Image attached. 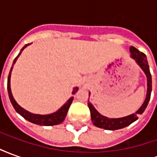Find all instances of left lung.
I'll use <instances>...</instances> for the list:
<instances>
[{
	"instance_id": "1",
	"label": "left lung",
	"mask_w": 157,
	"mask_h": 157,
	"mask_svg": "<svg viewBox=\"0 0 157 157\" xmlns=\"http://www.w3.org/2000/svg\"><path fill=\"white\" fill-rule=\"evenodd\" d=\"M129 51L131 53V58H133L135 60V62L140 65V67L145 72V75L147 77V93H146V98H145L144 103L142 104L141 107L135 113H132L130 115L123 117V118H109L105 116L100 114L96 109L92 106V104L90 102H88V107L91 112V118L93 123V124L98 127V128H104V129H109V130H115V129H119L124 127H127L128 125L131 124L133 122L136 121L138 119V116L140 114H142L144 111L146 109L148 105V102L151 98V75L150 72V67H149L148 61L146 59V55L142 53L137 48L131 46L129 48ZM90 96V92H89Z\"/></svg>"
}]
</instances>
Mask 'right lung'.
<instances>
[{
  "instance_id": "1",
  "label": "right lung",
  "mask_w": 157,
  "mask_h": 157,
  "mask_svg": "<svg viewBox=\"0 0 157 157\" xmlns=\"http://www.w3.org/2000/svg\"><path fill=\"white\" fill-rule=\"evenodd\" d=\"M30 44H28L24 45V47L21 49V51L18 54V55L17 56L13 61V64H12V66L11 70H10V72H9L8 75V79H7V91H8V95L9 98H10V101L12 102L13 108L15 109V110L21 116H22L23 118L27 119L28 121L31 122L33 124H39V125H44V126H52V125H56L60 124L62 122L64 121V119L65 118V116L67 114V112H68L69 108L71 104L72 101H73V97H71V98L69 99L67 102H65L64 105L62 106L60 109H59L58 111L53 113H50V114H46V115H40V114H34V113H29V111H27L24 109H22V107L17 104V102H16L15 99L13 98V96L12 94V91H11V86H10V81H11V74H12V68H13V65L17 61V59L19 57V55H21L22 51L24 49V48L29 45ZM78 91V87H75L73 89V92H72V94H75V92Z\"/></svg>"
}]
</instances>
